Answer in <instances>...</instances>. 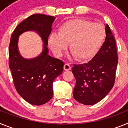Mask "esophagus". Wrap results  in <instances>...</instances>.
I'll list each match as a JSON object with an SVG mask.
<instances>
[{
	"instance_id": "esophagus-1",
	"label": "esophagus",
	"mask_w": 128,
	"mask_h": 128,
	"mask_svg": "<svg viewBox=\"0 0 128 128\" xmlns=\"http://www.w3.org/2000/svg\"><path fill=\"white\" fill-rule=\"evenodd\" d=\"M71 68H71V66H70V64H64V70L65 71L70 70Z\"/></svg>"
}]
</instances>
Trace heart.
<instances>
[{"mask_svg":"<svg viewBox=\"0 0 128 128\" xmlns=\"http://www.w3.org/2000/svg\"><path fill=\"white\" fill-rule=\"evenodd\" d=\"M106 31L102 25L84 19H73L61 24L58 34L52 33L48 43L57 56H61L70 44V50L78 60H87L103 43Z\"/></svg>","mask_w":128,"mask_h":128,"instance_id":"heart-1","label":"heart"}]
</instances>
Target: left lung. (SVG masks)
I'll return each instance as SVG.
<instances>
[{
  "mask_svg": "<svg viewBox=\"0 0 128 128\" xmlns=\"http://www.w3.org/2000/svg\"><path fill=\"white\" fill-rule=\"evenodd\" d=\"M106 39L99 51L88 62L74 64L76 79L73 97L84 105H93L103 99L113 87L118 63L116 42L106 24Z\"/></svg>",
  "mask_w": 128,
  "mask_h": 128,
  "instance_id": "8db88e82",
  "label": "left lung"
}]
</instances>
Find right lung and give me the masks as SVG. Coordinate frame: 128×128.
Segmentation results:
<instances>
[{"label": "right lung", "mask_w": 128, "mask_h": 128, "mask_svg": "<svg viewBox=\"0 0 128 128\" xmlns=\"http://www.w3.org/2000/svg\"><path fill=\"white\" fill-rule=\"evenodd\" d=\"M55 17L34 14L20 23L15 29L9 46V67L16 92L33 105L46 104L53 96V82L63 72L64 62L48 55V40ZM28 30L36 32L43 41V50L38 57L26 60L18 49L20 35Z\"/></svg>", "instance_id": "add662e5"}]
</instances>
